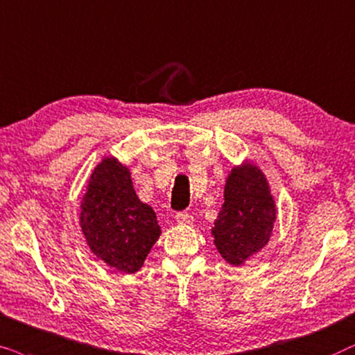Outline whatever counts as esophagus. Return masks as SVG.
<instances>
[{
  "label": "esophagus",
  "mask_w": 355,
  "mask_h": 355,
  "mask_svg": "<svg viewBox=\"0 0 355 355\" xmlns=\"http://www.w3.org/2000/svg\"><path fill=\"white\" fill-rule=\"evenodd\" d=\"M175 219H177L178 224H182V225H191L193 224V216L188 214V212H178Z\"/></svg>",
  "instance_id": "esophagus-1"
}]
</instances>
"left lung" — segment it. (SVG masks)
<instances>
[{
	"mask_svg": "<svg viewBox=\"0 0 355 355\" xmlns=\"http://www.w3.org/2000/svg\"><path fill=\"white\" fill-rule=\"evenodd\" d=\"M277 219L276 198L261 167L252 159L234 165L224 185V202L211 229L217 252L240 266L266 247Z\"/></svg>",
	"mask_w": 355,
	"mask_h": 355,
	"instance_id": "8db88e82",
	"label": "left lung"
}]
</instances>
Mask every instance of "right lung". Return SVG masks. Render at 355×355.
I'll return each instance as SVG.
<instances>
[{
  "label": "right lung",
  "instance_id": "add662e5",
  "mask_svg": "<svg viewBox=\"0 0 355 355\" xmlns=\"http://www.w3.org/2000/svg\"><path fill=\"white\" fill-rule=\"evenodd\" d=\"M79 225L94 257L125 274L144 266L162 234L153 207L136 195L131 170L113 155H105L91 172Z\"/></svg>",
  "mask_w": 355,
  "mask_h": 355
}]
</instances>
